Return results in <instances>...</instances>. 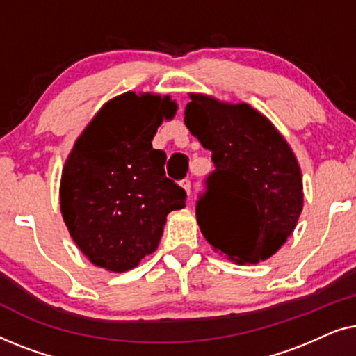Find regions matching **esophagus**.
Here are the masks:
<instances>
[{"instance_id": "34e87169", "label": "esophagus", "mask_w": 356, "mask_h": 356, "mask_svg": "<svg viewBox=\"0 0 356 356\" xmlns=\"http://www.w3.org/2000/svg\"><path fill=\"white\" fill-rule=\"evenodd\" d=\"M179 186H181L189 196V191H191V181H189V178L181 179V181H179Z\"/></svg>"}]
</instances>
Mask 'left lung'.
<instances>
[{"instance_id": "left-lung-1", "label": "left lung", "mask_w": 356, "mask_h": 356, "mask_svg": "<svg viewBox=\"0 0 356 356\" xmlns=\"http://www.w3.org/2000/svg\"><path fill=\"white\" fill-rule=\"evenodd\" d=\"M189 99L184 124L211 150L216 167L196 206L199 228L213 251L236 264L269 259L303 211L298 160L280 131L250 104L206 94Z\"/></svg>"}]
</instances>
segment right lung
<instances>
[{
  "label": "right lung",
  "mask_w": 356,
  "mask_h": 356,
  "mask_svg": "<svg viewBox=\"0 0 356 356\" xmlns=\"http://www.w3.org/2000/svg\"><path fill=\"white\" fill-rule=\"evenodd\" d=\"M178 105L170 95L124 92L106 102L76 139L60 183L63 220L87 259L108 272L134 269L157 250L186 193L165 177L152 139Z\"/></svg>",
  "instance_id": "add662e5"
}]
</instances>
